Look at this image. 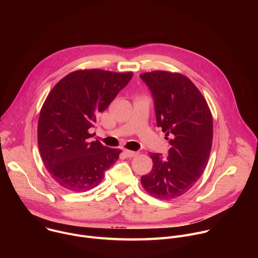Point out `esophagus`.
<instances>
[{
	"instance_id": "34e87169",
	"label": "esophagus",
	"mask_w": 258,
	"mask_h": 258,
	"mask_svg": "<svg viewBox=\"0 0 258 258\" xmlns=\"http://www.w3.org/2000/svg\"><path fill=\"white\" fill-rule=\"evenodd\" d=\"M123 153H124L127 157H135V156H137V155L140 154L138 151H131V150H123Z\"/></svg>"
}]
</instances>
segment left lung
<instances>
[{
  "label": "left lung",
  "mask_w": 258,
  "mask_h": 258,
  "mask_svg": "<svg viewBox=\"0 0 258 258\" xmlns=\"http://www.w3.org/2000/svg\"><path fill=\"white\" fill-rule=\"evenodd\" d=\"M140 77L152 92L157 124L171 146L167 159L150 154L153 167L141 182L154 198L175 199L195 185L207 165L212 114L201 92L181 73L155 70Z\"/></svg>",
  "instance_id": "1"
}]
</instances>
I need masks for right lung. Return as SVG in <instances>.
I'll use <instances>...</instances> for the list:
<instances>
[{"label":"right lung","instance_id":"right-lung-1","mask_svg":"<svg viewBox=\"0 0 258 258\" xmlns=\"http://www.w3.org/2000/svg\"><path fill=\"white\" fill-rule=\"evenodd\" d=\"M134 73L80 69L60 80L40 112L38 145L53 179L71 192L97 187L104 172L118 159L120 149L93 141L89 130L123 89Z\"/></svg>","mask_w":258,"mask_h":258}]
</instances>
